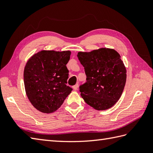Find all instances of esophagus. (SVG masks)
<instances>
[{"instance_id":"34e87169","label":"esophagus","mask_w":153,"mask_h":153,"mask_svg":"<svg viewBox=\"0 0 153 153\" xmlns=\"http://www.w3.org/2000/svg\"><path fill=\"white\" fill-rule=\"evenodd\" d=\"M78 84H76V85H74L73 86V89H74V90H77V88H78Z\"/></svg>"}]
</instances>
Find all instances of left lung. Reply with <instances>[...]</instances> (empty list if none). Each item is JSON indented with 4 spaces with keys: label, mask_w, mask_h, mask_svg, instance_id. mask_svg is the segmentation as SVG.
<instances>
[{
    "label": "left lung",
    "mask_w": 153,
    "mask_h": 153,
    "mask_svg": "<svg viewBox=\"0 0 153 153\" xmlns=\"http://www.w3.org/2000/svg\"><path fill=\"white\" fill-rule=\"evenodd\" d=\"M77 57L85 70L86 82L79 85L81 96L96 110L111 108L121 97L126 82V70L120 54L102 48Z\"/></svg>",
    "instance_id": "1"
}]
</instances>
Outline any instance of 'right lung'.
Masks as SVG:
<instances>
[{
    "instance_id": "1",
    "label": "right lung",
    "mask_w": 153,
    "mask_h": 153,
    "mask_svg": "<svg viewBox=\"0 0 153 153\" xmlns=\"http://www.w3.org/2000/svg\"><path fill=\"white\" fill-rule=\"evenodd\" d=\"M70 54L69 51H42L27 61L24 73L25 92L39 111L54 112L72 91L66 85L69 72L66 64Z\"/></svg>"
}]
</instances>
